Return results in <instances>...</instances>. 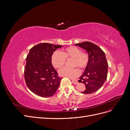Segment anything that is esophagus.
I'll use <instances>...</instances> for the list:
<instances>
[{
	"instance_id": "34e87169",
	"label": "esophagus",
	"mask_w": 130,
	"mask_h": 130,
	"mask_svg": "<svg viewBox=\"0 0 130 130\" xmlns=\"http://www.w3.org/2000/svg\"><path fill=\"white\" fill-rule=\"evenodd\" d=\"M72 82L74 85H76V84H78V80H77L72 79Z\"/></svg>"
}]
</instances>
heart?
I'll return each instance as SVG.
<instances>
[{
  "mask_svg": "<svg viewBox=\"0 0 130 130\" xmlns=\"http://www.w3.org/2000/svg\"><path fill=\"white\" fill-rule=\"evenodd\" d=\"M73 59V66L79 67L84 70L87 67L89 61V56L87 52L81 51L78 47L71 46L66 47L61 52L56 51L53 53L51 56L52 64L56 69L60 68L63 66L66 59ZM60 76L69 78H74L80 74L79 69L75 68L70 69L64 68L58 71Z\"/></svg>",
  "mask_w": 130,
  "mask_h": 130,
  "instance_id": "heart-1",
  "label": "heart"
}]
</instances>
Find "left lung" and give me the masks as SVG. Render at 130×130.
I'll list each match as a JSON object with an SVG mask.
<instances>
[{
	"mask_svg": "<svg viewBox=\"0 0 130 130\" xmlns=\"http://www.w3.org/2000/svg\"><path fill=\"white\" fill-rule=\"evenodd\" d=\"M75 45L85 49L89 56L88 65L78 80L86 86L85 90L81 93H94L102 87L107 78L108 64L104 52L99 46L89 42Z\"/></svg>",
	"mask_w": 130,
	"mask_h": 130,
	"instance_id": "left-lung-1",
	"label": "left lung"
}]
</instances>
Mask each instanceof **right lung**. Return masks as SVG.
<instances>
[{"mask_svg":"<svg viewBox=\"0 0 130 130\" xmlns=\"http://www.w3.org/2000/svg\"><path fill=\"white\" fill-rule=\"evenodd\" d=\"M61 45L42 43L33 46L26 59L25 79L28 88L43 98L54 95L60 85L62 78L51 62L53 52Z\"/></svg>","mask_w":130,"mask_h":130,"instance_id":"1","label":"right lung"}]
</instances>
